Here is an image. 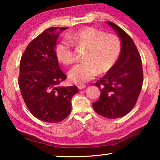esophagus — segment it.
<instances>
[{"mask_svg":"<svg viewBox=\"0 0 160 160\" xmlns=\"http://www.w3.org/2000/svg\"><path fill=\"white\" fill-rule=\"evenodd\" d=\"M85 87H86V86H85V85H82V84L78 85V88L79 89H82L85 88Z\"/></svg>","mask_w":160,"mask_h":160,"instance_id":"esophagus-1","label":"esophagus"}]
</instances>
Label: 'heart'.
Masks as SVG:
<instances>
[{
  "mask_svg": "<svg viewBox=\"0 0 160 160\" xmlns=\"http://www.w3.org/2000/svg\"><path fill=\"white\" fill-rule=\"evenodd\" d=\"M68 41H60L55 47L58 60L70 65L75 60L73 45L86 48L84 62L74 65L68 72L69 79L76 84H83L99 74L108 73L119 60L122 42L115 34H106L92 27H84L68 36Z\"/></svg>",
  "mask_w": 160,
  "mask_h": 160,
  "instance_id": "heart-1",
  "label": "heart"
}]
</instances>
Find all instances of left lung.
Instances as JSON below:
<instances>
[{"instance_id": "left-lung-1", "label": "left lung", "mask_w": 160, "mask_h": 160, "mask_svg": "<svg viewBox=\"0 0 160 160\" xmlns=\"http://www.w3.org/2000/svg\"><path fill=\"white\" fill-rule=\"evenodd\" d=\"M107 23L121 38L122 52L113 68L95 84L101 93L92 106L102 117L117 119L128 114L135 106L143 85V73L141 55L132 38L116 24Z\"/></svg>"}]
</instances>
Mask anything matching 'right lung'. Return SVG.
Returning <instances> with one entry per match:
<instances>
[{
    "label": "right lung",
    "mask_w": 160,
    "mask_h": 160,
    "mask_svg": "<svg viewBox=\"0 0 160 160\" xmlns=\"http://www.w3.org/2000/svg\"><path fill=\"white\" fill-rule=\"evenodd\" d=\"M66 28H49L30 41L21 58L18 83L30 113L41 121L58 123L71 112L76 86L59 87L67 76L55 54L59 32Z\"/></svg>",
    "instance_id": "obj_1"
}]
</instances>
